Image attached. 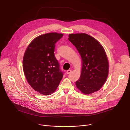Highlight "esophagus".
<instances>
[{
	"instance_id": "1",
	"label": "esophagus",
	"mask_w": 130,
	"mask_h": 130,
	"mask_svg": "<svg viewBox=\"0 0 130 130\" xmlns=\"http://www.w3.org/2000/svg\"><path fill=\"white\" fill-rule=\"evenodd\" d=\"M71 72H72V71H71V70H67V71H66V74H70Z\"/></svg>"
}]
</instances>
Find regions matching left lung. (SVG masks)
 <instances>
[{
    "label": "left lung",
    "instance_id": "left-lung-1",
    "mask_svg": "<svg viewBox=\"0 0 130 130\" xmlns=\"http://www.w3.org/2000/svg\"><path fill=\"white\" fill-rule=\"evenodd\" d=\"M69 37L82 60L80 76L75 82L76 87L85 94L100 90L108 74L109 64L104 48L96 39L85 33L71 34Z\"/></svg>",
    "mask_w": 130,
    "mask_h": 130
}]
</instances>
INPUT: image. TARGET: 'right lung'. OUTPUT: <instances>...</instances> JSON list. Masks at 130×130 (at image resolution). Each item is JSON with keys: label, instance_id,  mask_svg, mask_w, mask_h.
Wrapping results in <instances>:
<instances>
[{"label": "right lung", "instance_id": "obj_1", "mask_svg": "<svg viewBox=\"0 0 130 130\" xmlns=\"http://www.w3.org/2000/svg\"><path fill=\"white\" fill-rule=\"evenodd\" d=\"M63 34L50 32L34 38L26 48L23 60L26 78L35 91L49 95L56 91L63 74L54 55L55 45Z\"/></svg>", "mask_w": 130, "mask_h": 130}]
</instances>
